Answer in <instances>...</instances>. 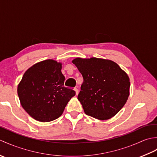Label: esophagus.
Returning a JSON list of instances; mask_svg holds the SVG:
<instances>
[{
  "mask_svg": "<svg viewBox=\"0 0 157 157\" xmlns=\"http://www.w3.org/2000/svg\"><path fill=\"white\" fill-rule=\"evenodd\" d=\"M74 90L75 91V94H76V95H78V93H79V91H78V88H74Z\"/></svg>",
  "mask_w": 157,
  "mask_h": 157,
  "instance_id": "obj_1",
  "label": "esophagus"
}]
</instances>
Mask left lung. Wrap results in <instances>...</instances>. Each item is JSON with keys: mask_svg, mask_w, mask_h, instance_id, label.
Wrapping results in <instances>:
<instances>
[{"mask_svg": "<svg viewBox=\"0 0 157 157\" xmlns=\"http://www.w3.org/2000/svg\"><path fill=\"white\" fill-rule=\"evenodd\" d=\"M72 63L84 78L78 99L84 113L100 120L114 117L129 96L128 74L116 63L108 59L78 57Z\"/></svg>", "mask_w": 157, "mask_h": 157, "instance_id": "1", "label": "left lung"}]
</instances>
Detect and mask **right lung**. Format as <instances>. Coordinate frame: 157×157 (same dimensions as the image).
<instances>
[{"instance_id": "obj_1", "label": "right lung", "mask_w": 157, "mask_h": 157, "mask_svg": "<svg viewBox=\"0 0 157 157\" xmlns=\"http://www.w3.org/2000/svg\"><path fill=\"white\" fill-rule=\"evenodd\" d=\"M62 63L47 59L36 63L23 74L17 94L23 109L36 121L49 122L61 116L75 95L64 86Z\"/></svg>"}]
</instances>
